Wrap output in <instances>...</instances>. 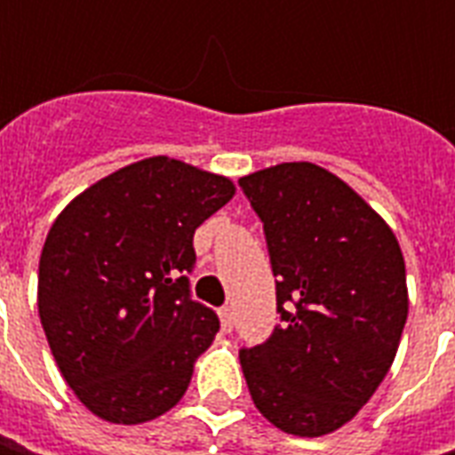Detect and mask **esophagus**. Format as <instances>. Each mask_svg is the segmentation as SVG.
Masks as SVG:
<instances>
[{"label": "esophagus", "mask_w": 455, "mask_h": 455, "mask_svg": "<svg viewBox=\"0 0 455 455\" xmlns=\"http://www.w3.org/2000/svg\"><path fill=\"white\" fill-rule=\"evenodd\" d=\"M220 323H222V331H233L235 316H233V308H230V306H222V308H220Z\"/></svg>", "instance_id": "34e87169"}]
</instances>
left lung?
I'll list each match as a JSON object with an SVG mask.
<instances>
[{
	"label": "left lung",
	"mask_w": 455,
	"mask_h": 455,
	"mask_svg": "<svg viewBox=\"0 0 455 455\" xmlns=\"http://www.w3.org/2000/svg\"><path fill=\"white\" fill-rule=\"evenodd\" d=\"M263 222L281 323L240 349L255 408L316 438L375 395L408 319L405 260L390 225L337 174L286 162L240 177Z\"/></svg>",
	"instance_id": "8db88e82"
}]
</instances>
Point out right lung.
Returning <instances> with one entry per match:
<instances>
[{
  "label": "right lung",
  "instance_id": "add662e5",
  "mask_svg": "<svg viewBox=\"0 0 455 455\" xmlns=\"http://www.w3.org/2000/svg\"><path fill=\"white\" fill-rule=\"evenodd\" d=\"M235 184L149 156L91 184L52 222L40 255L37 308L65 382L118 426L172 411L218 314L189 296L192 237Z\"/></svg>",
  "mask_w": 455,
  "mask_h": 455
}]
</instances>
